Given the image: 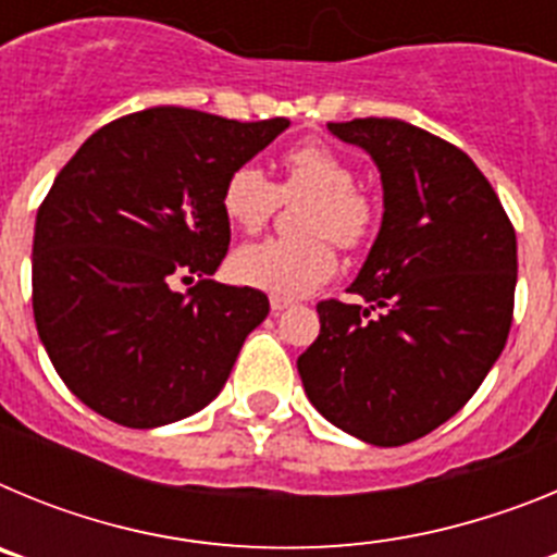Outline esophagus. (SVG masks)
I'll return each mask as SVG.
<instances>
[{"label": "esophagus", "mask_w": 557, "mask_h": 557, "mask_svg": "<svg viewBox=\"0 0 557 557\" xmlns=\"http://www.w3.org/2000/svg\"><path fill=\"white\" fill-rule=\"evenodd\" d=\"M289 307H293V301H287V298H278V295H273V298H270V309H273V314L284 312V309H289Z\"/></svg>", "instance_id": "1"}]
</instances>
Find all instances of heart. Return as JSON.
<instances>
[{
    "instance_id": "1",
    "label": "heart",
    "mask_w": 557,
    "mask_h": 557,
    "mask_svg": "<svg viewBox=\"0 0 557 557\" xmlns=\"http://www.w3.org/2000/svg\"><path fill=\"white\" fill-rule=\"evenodd\" d=\"M301 236H270L245 245L234 256V275L243 284L278 298H301L337 273V248H366L376 234L379 211L368 191L357 186L351 164L321 141H301L282 156V181L268 178L256 164L228 172L220 206L231 225L256 234L273 220L282 198H301Z\"/></svg>"
}]
</instances>
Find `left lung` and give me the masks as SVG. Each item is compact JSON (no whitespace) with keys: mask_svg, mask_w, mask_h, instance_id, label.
<instances>
[{"mask_svg":"<svg viewBox=\"0 0 557 557\" xmlns=\"http://www.w3.org/2000/svg\"><path fill=\"white\" fill-rule=\"evenodd\" d=\"M366 147L385 218L348 293L318 304L321 334L298 357L323 416L373 446L430 435L476 393L508 343L516 231L474 161L401 120L329 122Z\"/></svg>","mask_w":557,"mask_h":557,"instance_id":"left-lung-1","label":"left lung"}]
</instances>
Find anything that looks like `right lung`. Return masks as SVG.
<instances>
[{
  "label": "right lung",
  "mask_w": 557,
  "mask_h": 557,
  "mask_svg": "<svg viewBox=\"0 0 557 557\" xmlns=\"http://www.w3.org/2000/svg\"><path fill=\"white\" fill-rule=\"evenodd\" d=\"M289 122L156 106L83 141L38 206L33 314L58 376L113 424L150 430L223 391L268 295L211 282L220 189ZM175 281H195L186 294Z\"/></svg>",
  "instance_id": "right-lung-1"
}]
</instances>
